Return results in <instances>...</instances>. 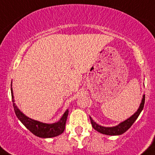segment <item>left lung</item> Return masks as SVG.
I'll return each mask as SVG.
<instances>
[{"mask_svg": "<svg viewBox=\"0 0 155 155\" xmlns=\"http://www.w3.org/2000/svg\"><path fill=\"white\" fill-rule=\"evenodd\" d=\"M144 100H145V95H143L142 100H141V104H140V106L138 108V109L137 110V112H135V113L134 115H131L130 118H128V119H126L125 121H122L119 125H116V126L114 127H103L101 126V125H98L96 122L92 120V118L91 117L90 118L91 120V123H92V128H94L95 130H96L99 132L102 133V134H107V135H120V134H123L125 133V131H127L128 129H129L131 128V125H133L135 120L138 118V117L139 116L140 113L142 111L143 108H144Z\"/></svg>", "mask_w": 155, "mask_h": 155, "instance_id": "obj_1", "label": "left lung"}]
</instances>
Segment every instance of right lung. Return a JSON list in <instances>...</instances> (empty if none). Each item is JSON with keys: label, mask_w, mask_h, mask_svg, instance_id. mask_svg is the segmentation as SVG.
Here are the masks:
<instances>
[{"label": "right lung", "mask_w": 155, "mask_h": 155, "mask_svg": "<svg viewBox=\"0 0 155 155\" xmlns=\"http://www.w3.org/2000/svg\"><path fill=\"white\" fill-rule=\"evenodd\" d=\"M11 96H12L13 106H14V109L16 115L18 118V119L22 122L23 125L29 131H31L34 135L43 138H53V137L60 135V134H61L64 131L66 119H67L68 114H69V110L68 109L64 112V114H63L62 118L60 119V121H57V122L52 124L43 123V122H40L39 121L31 119V118L26 116L23 112H21V110L17 108L16 104L14 103L12 87L11 88Z\"/></svg>", "instance_id": "right-lung-1"}]
</instances>
